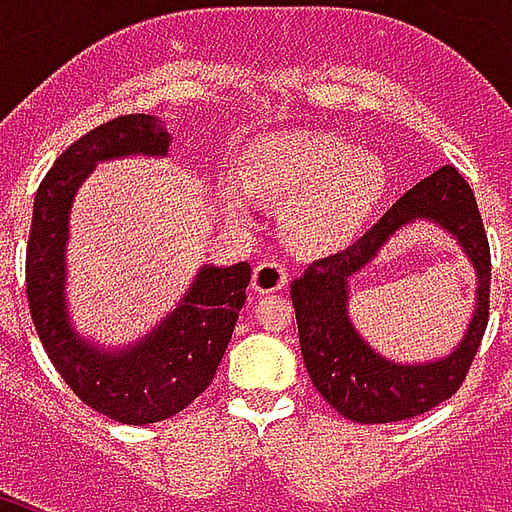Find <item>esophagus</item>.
Returning <instances> with one entry per match:
<instances>
[{
	"instance_id": "esophagus-1",
	"label": "esophagus",
	"mask_w": 512,
	"mask_h": 512,
	"mask_svg": "<svg viewBox=\"0 0 512 512\" xmlns=\"http://www.w3.org/2000/svg\"><path fill=\"white\" fill-rule=\"evenodd\" d=\"M285 282H288V266L282 260H260L255 266L252 285L260 293H277L285 288Z\"/></svg>"
}]
</instances>
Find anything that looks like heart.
<instances>
[{
	"mask_svg": "<svg viewBox=\"0 0 512 512\" xmlns=\"http://www.w3.org/2000/svg\"><path fill=\"white\" fill-rule=\"evenodd\" d=\"M246 189L257 200L288 205L285 227L304 252H329L348 244L384 191V167L354 153L340 136L288 131L260 139L244 158ZM233 211L241 194L227 191Z\"/></svg>",
	"mask_w": 512,
	"mask_h": 512,
	"instance_id": "obj_1",
	"label": "heart"
}]
</instances>
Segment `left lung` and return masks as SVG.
Listing matches in <instances>:
<instances>
[{
  "label": "left lung",
  "mask_w": 512,
  "mask_h": 512,
  "mask_svg": "<svg viewBox=\"0 0 512 512\" xmlns=\"http://www.w3.org/2000/svg\"><path fill=\"white\" fill-rule=\"evenodd\" d=\"M411 218L444 223L478 268V310L456 354L430 366H395L369 351L344 315L347 277L369 262L389 234ZM299 343L312 384L343 417L365 425L400 422L450 400L483 343L491 307V246L474 191L455 167H441L408 189L365 235L340 252L312 260L290 285Z\"/></svg>",
  "instance_id": "8db88e82"
}]
</instances>
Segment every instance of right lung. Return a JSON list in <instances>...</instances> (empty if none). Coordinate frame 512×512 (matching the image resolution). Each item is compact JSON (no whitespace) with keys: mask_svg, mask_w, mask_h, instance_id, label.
Here are the masks:
<instances>
[{"mask_svg":"<svg viewBox=\"0 0 512 512\" xmlns=\"http://www.w3.org/2000/svg\"><path fill=\"white\" fill-rule=\"evenodd\" d=\"M167 147L169 134L150 115H123L93 128L40 180L29 227L27 299L40 343L84 406L123 425L161 422L208 389L252 279L249 263L202 268L178 310L126 354H98L73 337L62 296V249L73 191L95 161L126 153L164 156Z\"/></svg>","mask_w":512,"mask_h":512,"instance_id":"add662e5","label":"right lung"}]
</instances>
